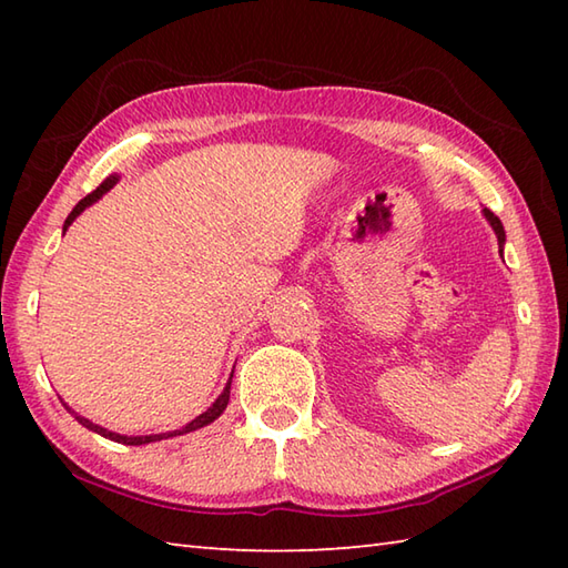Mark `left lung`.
<instances>
[{
	"label": "left lung",
	"instance_id": "left-lung-1",
	"mask_svg": "<svg viewBox=\"0 0 568 568\" xmlns=\"http://www.w3.org/2000/svg\"><path fill=\"white\" fill-rule=\"evenodd\" d=\"M484 216H486V220L490 222V226H493V232H496V236H498V244L503 246V244H505V229H503L500 220H498V216H496V214H493L490 210H484ZM500 251H503V248H500Z\"/></svg>",
	"mask_w": 568,
	"mask_h": 568
}]
</instances>
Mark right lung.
<instances>
[{
    "label": "right lung",
    "mask_w": 568,
    "mask_h": 568,
    "mask_svg": "<svg viewBox=\"0 0 568 568\" xmlns=\"http://www.w3.org/2000/svg\"><path fill=\"white\" fill-rule=\"evenodd\" d=\"M116 175H112V178H106L104 183L98 187V190H92L88 197H82L75 207H72V212L68 214V220H65V224H63V232H68V226L78 220V216L90 207V204H94L98 202L104 192H110L114 185H116ZM232 376H234V371H232ZM229 390H232V378H229V383H226V388H224V393L216 397V400L212 403V407H207V413H202L200 417H195L192 422H187V425L183 427V429H175V432H163V434H146V437H126V434H116V432H110V429H104V427H100V425H92L90 419H84V417H80L78 413H70L75 415V419L80 422L82 427H88V429H92V432H98V434H102V437H106V439H112V442H119V444H129V446H141V444H151V442H161V439H168V437H178V434H187V432H195V429H200V427H204V425H210V422H214L216 417H220L224 409H226V403H229Z\"/></svg>",
    "instance_id": "right-lung-1"
}]
</instances>
